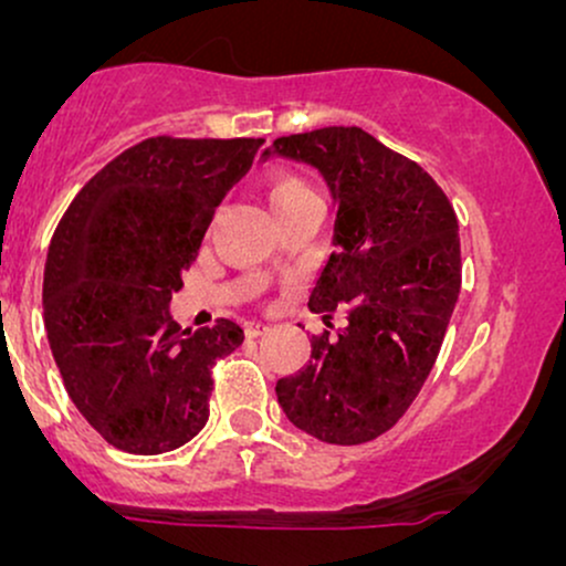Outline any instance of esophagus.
Masks as SVG:
<instances>
[{
  "mask_svg": "<svg viewBox=\"0 0 566 566\" xmlns=\"http://www.w3.org/2000/svg\"><path fill=\"white\" fill-rule=\"evenodd\" d=\"M265 333H269V324H263V322H247L244 324V335L247 337H261Z\"/></svg>",
  "mask_w": 566,
  "mask_h": 566,
  "instance_id": "1",
  "label": "esophagus"
}]
</instances>
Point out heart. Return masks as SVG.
<instances>
[{"label":"heart","instance_id":"heart-1","mask_svg":"<svg viewBox=\"0 0 566 566\" xmlns=\"http://www.w3.org/2000/svg\"><path fill=\"white\" fill-rule=\"evenodd\" d=\"M265 199H269L271 210L279 212V210H287L292 205H301L305 199H314V193H311V188L303 184L301 178H295V175H271L269 180H265Z\"/></svg>","mask_w":566,"mask_h":566}]
</instances>
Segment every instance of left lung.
<instances>
[{
  "label": "left lung",
  "instance_id": "1",
  "mask_svg": "<svg viewBox=\"0 0 566 566\" xmlns=\"http://www.w3.org/2000/svg\"><path fill=\"white\" fill-rule=\"evenodd\" d=\"M271 154L316 167L337 201L335 252L308 308L327 327L311 359L276 382L292 426L327 444H365L399 423L437 361L460 295L458 216L418 161L361 127L276 138Z\"/></svg>",
  "mask_w": 566,
  "mask_h": 566
}]
</instances>
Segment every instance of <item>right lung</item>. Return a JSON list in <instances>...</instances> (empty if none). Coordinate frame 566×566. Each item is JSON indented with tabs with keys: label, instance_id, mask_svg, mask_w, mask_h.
<instances>
[{
	"label": "right lung",
	"instance_id": "add662e5",
	"mask_svg": "<svg viewBox=\"0 0 566 566\" xmlns=\"http://www.w3.org/2000/svg\"><path fill=\"white\" fill-rule=\"evenodd\" d=\"M263 138L140 140L84 184L50 242L44 327L63 386L116 450L161 454L210 418L212 367L242 346L237 322L180 329V274Z\"/></svg>",
	"mask_w": 566,
	"mask_h": 566
}]
</instances>
